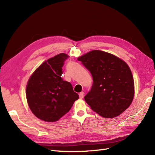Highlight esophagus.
Wrapping results in <instances>:
<instances>
[{
	"label": "esophagus",
	"mask_w": 155,
	"mask_h": 155,
	"mask_svg": "<svg viewBox=\"0 0 155 155\" xmlns=\"http://www.w3.org/2000/svg\"><path fill=\"white\" fill-rule=\"evenodd\" d=\"M83 97H84V92H81L80 94H79V97H80L81 99H82Z\"/></svg>",
	"instance_id": "34e87169"
}]
</instances>
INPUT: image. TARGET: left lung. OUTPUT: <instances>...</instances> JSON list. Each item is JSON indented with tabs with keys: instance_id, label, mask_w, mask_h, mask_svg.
Masks as SVG:
<instances>
[{
	"instance_id": "obj_1",
	"label": "left lung",
	"mask_w": 155,
	"mask_h": 155,
	"mask_svg": "<svg viewBox=\"0 0 155 155\" xmlns=\"http://www.w3.org/2000/svg\"><path fill=\"white\" fill-rule=\"evenodd\" d=\"M78 60L92 74L94 82L84 100L94 111L110 118L129 107L134 96V82L126 62L97 50L84 54Z\"/></svg>"
}]
</instances>
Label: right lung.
I'll use <instances>...</instances> for the list:
<instances>
[{"instance_id": "obj_1", "label": "right lung", "mask_w": 155, "mask_h": 155, "mask_svg": "<svg viewBox=\"0 0 155 155\" xmlns=\"http://www.w3.org/2000/svg\"><path fill=\"white\" fill-rule=\"evenodd\" d=\"M67 58L61 53L48 59L35 71L27 82V103L32 113L42 120L58 121L78 99L71 83L61 77Z\"/></svg>"}]
</instances>
